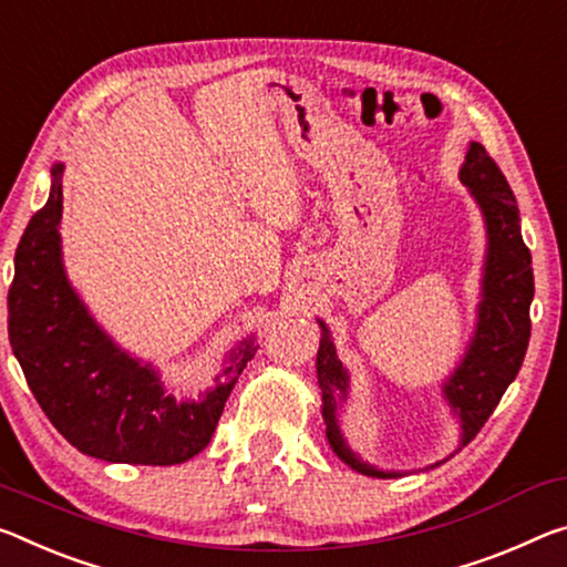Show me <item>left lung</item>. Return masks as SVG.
<instances>
[{"instance_id": "left-lung-1", "label": "left lung", "mask_w": 567, "mask_h": 567, "mask_svg": "<svg viewBox=\"0 0 567 567\" xmlns=\"http://www.w3.org/2000/svg\"><path fill=\"white\" fill-rule=\"evenodd\" d=\"M460 182L470 186L487 224V259L482 275V302L477 308V328L470 348L444 383V399L462 421V444L480 434L484 421L497 409L507 385L515 381L525 361L529 343V302L535 295L533 257L519 231V209L505 174L494 164L482 143H470ZM322 328L318 350V385L322 391V419L326 436L340 460L350 470L368 477H399L396 472H381L365 464L348 446L340 431L338 411L348 401V371L332 346L330 330Z\"/></svg>"}]
</instances>
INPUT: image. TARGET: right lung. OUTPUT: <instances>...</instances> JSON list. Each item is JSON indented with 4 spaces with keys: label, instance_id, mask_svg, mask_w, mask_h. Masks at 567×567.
I'll list each match as a JSON object with an SVG mask.
<instances>
[{
    "label": "right lung",
    "instance_id": "add662e5",
    "mask_svg": "<svg viewBox=\"0 0 567 567\" xmlns=\"http://www.w3.org/2000/svg\"><path fill=\"white\" fill-rule=\"evenodd\" d=\"M62 174L27 224L7 295L9 343L44 416L78 452L113 464L171 466L212 442L231 389L255 358L251 338L202 401H176L148 363L105 336L65 277L60 251Z\"/></svg>",
    "mask_w": 567,
    "mask_h": 567
}]
</instances>
